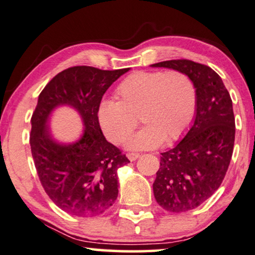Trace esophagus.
Instances as JSON below:
<instances>
[{
  "label": "esophagus",
  "instance_id": "1",
  "mask_svg": "<svg viewBox=\"0 0 255 255\" xmlns=\"http://www.w3.org/2000/svg\"><path fill=\"white\" fill-rule=\"evenodd\" d=\"M127 157H128V159L130 160V162H134V160H136L139 157V153H137V152H129V153H127Z\"/></svg>",
  "mask_w": 255,
  "mask_h": 255
}]
</instances>
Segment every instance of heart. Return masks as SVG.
<instances>
[{"instance_id": "1", "label": "heart", "mask_w": 255, "mask_h": 255, "mask_svg": "<svg viewBox=\"0 0 255 255\" xmlns=\"http://www.w3.org/2000/svg\"><path fill=\"white\" fill-rule=\"evenodd\" d=\"M118 102H103L98 121L110 141L121 144L139 121L144 125L127 142L129 149H152L180 138L196 111V89L191 77L178 70L136 71L116 90Z\"/></svg>"}]
</instances>
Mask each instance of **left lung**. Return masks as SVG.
<instances>
[{"label":"left lung","mask_w":255,"mask_h":255,"mask_svg":"<svg viewBox=\"0 0 255 255\" xmlns=\"http://www.w3.org/2000/svg\"><path fill=\"white\" fill-rule=\"evenodd\" d=\"M191 77L196 89L193 126L174 148L162 153L153 182L157 203L171 213L199 207L220 187L234 152L236 125L230 93L220 75L191 60L163 61Z\"/></svg>","instance_id":"1"}]
</instances>
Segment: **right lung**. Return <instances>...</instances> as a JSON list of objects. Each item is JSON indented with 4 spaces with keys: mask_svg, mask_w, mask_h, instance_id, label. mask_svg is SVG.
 Returning a JSON list of instances; mask_svg holds the SVG:
<instances>
[{
    "mask_svg": "<svg viewBox=\"0 0 255 255\" xmlns=\"http://www.w3.org/2000/svg\"><path fill=\"white\" fill-rule=\"evenodd\" d=\"M128 70L68 68L53 77L38 97L31 119L32 157L49 199L73 216H97L118 198V168L129 159L106 141L98 109L107 89ZM59 106L73 107L81 116L85 129L78 141L67 145L52 138L49 118Z\"/></svg>",
    "mask_w": 255,
    "mask_h": 255,
    "instance_id": "1",
    "label": "right lung"
}]
</instances>
